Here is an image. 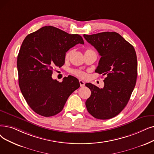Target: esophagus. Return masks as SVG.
<instances>
[{
	"mask_svg": "<svg viewBox=\"0 0 154 154\" xmlns=\"http://www.w3.org/2000/svg\"><path fill=\"white\" fill-rule=\"evenodd\" d=\"M79 84H80L81 87H84L85 85L84 82L83 81H82V80H79Z\"/></svg>",
	"mask_w": 154,
	"mask_h": 154,
	"instance_id": "esophagus-1",
	"label": "esophagus"
}]
</instances>
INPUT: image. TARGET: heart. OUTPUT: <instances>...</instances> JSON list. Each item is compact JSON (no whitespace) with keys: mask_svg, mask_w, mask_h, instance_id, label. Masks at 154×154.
Wrapping results in <instances>:
<instances>
[{"mask_svg":"<svg viewBox=\"0 0 154 154\" xmlns=\"http://www.w3.org/2000/svg\"><path fill=\"white\" fill-rule=\"evenodd\" d=\"M90 51H92V50H88L85 51V52ZM72 51H73L72 50H69V51L66 52V53L65 54V58L66 59H69V58L70 55L72 54ZM72 73H73V74H74V75H75L76 76L79 77H81V78H84V77H86V73L85 72L81 71V70H72Z\"/></svg>","mask_w":154,"mask_h":154,"instance_id":"obj_1","label":"heart"}]
</instances>
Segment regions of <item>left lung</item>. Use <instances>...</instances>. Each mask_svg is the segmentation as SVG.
<instances>
[{"label":"left lung","instance_id":"left-lung-1","mask_svg":"<svg viewBox=\"0 0 154 154\" xmlns=\"http://www.w3.org/2000/svg\"><path fill=\"white\" fill-rule=\"evenodd\" d=\"M101 58L95 72L106 75L104 88L85 84L91 91L85 106L90 114L99 119L117 116L125 108L134 89L137 77V59L133 46L116 32L84 35Z\"/></svg>","mask_w":154,"mask_h":154}]
</instances>
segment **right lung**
<instances>
[{
    "label": "right lung",
    "instance_id": "1",
    "mask_svg": "<svg viewBox=\"0 0 154 154\" xmlns=\"http://www.w3.org/2000/svg\"><path fill=\"white\" fill-rule=\"evenodd\" d=\"M79 43L84 44L81 36L51 26L24 39L17 60L19 85L26 101L37 114L45 117L57 115L80 87L79 80L71 75L62 82L51 77L53 69L65 63L66 52Z\"/></svg>",
    "mask_w": 154,
    "mask_h": 154
}]
</instances>
